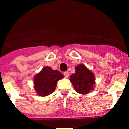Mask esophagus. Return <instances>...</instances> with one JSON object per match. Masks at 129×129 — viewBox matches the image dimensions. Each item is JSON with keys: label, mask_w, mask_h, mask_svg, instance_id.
I'll return each instance as SVG.
<instances>
[{"label": "esophagus", "mask_w": 129, "mask_h": 129, "mask_svg": "<svg viewBox=\"0 0 129 129\" xmlns=\"http://www.w3.org/2000/svg\"><path fill=\"white\" fill-rule=\"evenodd\" d=\"M64 76H65V77H68V76H69V73H68V72H64Z\"/></svg>", "instance_id": "esophagus-1"}]
</instances>
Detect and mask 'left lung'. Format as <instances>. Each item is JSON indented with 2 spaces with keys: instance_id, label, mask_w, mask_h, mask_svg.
Here are the masks:
<instances>
[{
  "instance_id": "1",
  "label": "left lung",
  "mask_w": 129,
  "mask_h": 129,
  "mask_svg": "<svg viewBox=\"0 0 129 129\" xmlns=\"http://www.w3.org/2000/svg\"><path fill=\"white\" fill-rule=\"evenodd\" d=\"M76 72L70 76V80L77 92L87 94L93 90L95 85V76L84 64L76 67Z\"/></svg>"
}]
</instances>
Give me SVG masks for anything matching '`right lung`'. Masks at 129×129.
<instances>
[{"label":"right lung","mask_w":129,"mask_h":129,"mask_svg":"<svg viewBox=\"0 0 129 129\" xmlns=\"http://www.w3.org/2000/svg\"><path fill=\"white\" fill-rule=\"evenodd\" d=\"M63 77V75L58 70H52L49 67H44L34 77L36 93L42 97L49 95L55 91L58 81Z\"/></svg>","instance_id":"1"}]
</instances>
